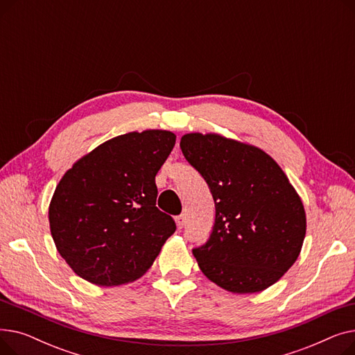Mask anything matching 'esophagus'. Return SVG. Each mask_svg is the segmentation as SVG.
I'll return each instance as SVG.
<instances>
[{"label":"esophagus","mask_w":355,"mask_h":355,"mask_svg":"<svg viewBox=\"0 0 355 355\" xmlns=\"http://www.w3.org/2000/svg\"><path fill=\"white\" fill-rule=\"evenodd\" d=\"M175 221H177L178 229H182L185 226V221H187V218H185V214H180L175 217Z\"/></svg>","instance_id":"1"}]
</instances>
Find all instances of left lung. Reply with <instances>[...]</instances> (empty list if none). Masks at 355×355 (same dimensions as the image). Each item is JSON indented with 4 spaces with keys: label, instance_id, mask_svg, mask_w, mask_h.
Segmentation results:
<instances>
[{
    "label": "left lung",
    "instance_id": "8db88e82",
    "mask_svg": "<svg viewBox=\"0 0 355 355\" xmlns=\"http://www.w3.org/2000/svg\"><path fill=\"white\" fill-rule=\"evenodd\" d=\"M180 146L214 198L210 237L193 249L201 272L234 293L277 282L306 232L302 201L281 166L262 149L214 134H187Z\"/></svg>",
    "mask_w": 355,
    "mask_h": 355
}]
</instances>
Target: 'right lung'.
Segmentation results:
<instances>
[{"instance_id": "obj_1", "label": "right lung", "mask_w": 355, "mask_h": 355, "mask_svg": "<svg viewBox=\"0 0 355 355\" xmlns=\"http://www.w3.org/2000/svg\"><path fill=\"white\" fill-rule=\"evenodd\" d=\"M170 130L112 138L80 158L55 187L49 221L62 257L85 281L115 286L153 266L177 226L157 207L155 175L171 154Z\"/></svg>"}]
</instances>
